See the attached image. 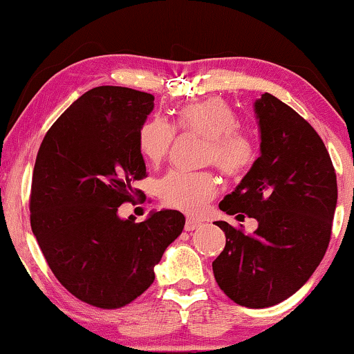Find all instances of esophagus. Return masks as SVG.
<instances>
[{
	"instance_id": "obj_1",
	"label": "esophagus",
	"mask_w": 354,
	"mask_h": 354,
	"mask_svg": "<svg viewBox=\"0 0 354 354\" xmlns=\"http://www.w3.org/2000/svg\"><path fill=\"white\" fill-rule=\"evenodd\" d=\"M198 227H201V222L196 221V219H192V217H188L187 222H185V230L193 232V230H196Z\"/></svg>"
}]
</instances>
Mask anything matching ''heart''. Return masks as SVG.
<instances>
[{
	"instance_id": "heart-1",
	"label": "heart",
	"mask_w": 354,
	"mask_h": 354,
	"mask_svg": "<svg viewBox=\"0 0 354 354\" xmlns=\"http://www.w3.org/2000/svg\"><path fill=\"white\" fill-rule=\"evenodd\" d=\"M176 127L206 140L205 162L214 164L227 177H239L254 161V145L239 130V118L221 98L183 104L177 111ZM176 142V129L167 119L154 115L138 132V148L151 164L169 156ZM217 178L211 172L171 171L158 182L161 201L174 209L198 214L216 196Z\"/></svg>"
}]
</instances>
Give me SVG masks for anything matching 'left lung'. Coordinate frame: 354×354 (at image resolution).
I'll list each match as a JSON object with an SVG mask.
<instances>
[{"label": "left lung", "instance_id": "8db88e82", "mask_svg": "<svg viewBox=\"0 0 354 354\" xmlns=\"http://www.w3.org/2000/svg\"><path fill=\"white\" fill-rule=\"evenodd\" d=\"M261 156L221 201L227 214L258 221L245 234L224 221L225 248L212 263L216 282L240 306L269 308L298 292L326 254L337 206V176L316 130L264 93L254 103Z\"/></svg>", "mask_w": 354, "mask_h": 354}]
</instances>
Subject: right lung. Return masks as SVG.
Wrapping results in <instances>:
<instances>
[{
    "label": "right lung",
    "mask_w": 354,
    "mask_h": 354,
    "mask_svg": "<svg viewBox=\"0 0 354 354\" xmlns=\"http://www.w3.org/2000/svg\"><path fill=\"white\" fill-rule=\"evenodd\" d=\"M154 96L125 86H96L51 125L32 177L30 225L48 266L80 301L122 308L154 280V266L182 234V212L120 219L147 177L138 132Z\"/></svg>",
    "instance_id": "add662e5"
}]
</instances>
